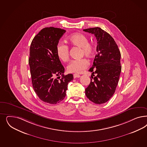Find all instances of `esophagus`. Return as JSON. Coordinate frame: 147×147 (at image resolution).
I'll use <instances>...</instances> for the list:
<instances>
[{
	"mask_svg": "<svg viewBox=\"0 0 147 147\" xmlns=\"http://www.w3.org/2000/svg\"><path fill=\"white\" fill-rule=\"evenodd\" d=\"M80 75H78V74H74V78H79V77H80Z\"/></svg>",
	"mask_w": 147,
	"mask_h": 147,
	"instance_id": "esophagus-1",
	"label": "esophagus"
}]
</instances>
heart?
<instances>
[{"label": "heart", "instance_id": "obj_1", "mask_svg": "<svg viewBox=\"0 0 147 147\" xmlns=\"http://www.w3.org/2000/svg\"><path fill=\"white\" fill-rule=\"evenodd\" d=\"M69 42L73 45L81 47V56L88 57L94 56L95 52V45L88 42V38L85 34L75 33L68 37ZM56 53L58 57L63 62H66L69 58V49L64 43H59L56 46ZM89 64V61L84 58L72 61L67 66V70L70 72L80 74L85 70Z\"/></svg>", "mask_w": 147, "mask_h": 147}]
</instances>
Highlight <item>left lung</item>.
<instances>
[{
  "label": "left lung",
  "mask_w": 147,
  "mask_h": 147,
  "mask_svg": "<svg viewBox=\"0 0 147 147\" xmlns=\"http://www.w3.org/2000/svg\"><path fill=\"white\" fill-rule=\"evenodd\" d=\"M83 31L94 34L97 40V54L89 70L92 76L85 95L94 103L103 104L113 96L118 84L122 69L121 53L114 38L102 28L96 27ZM92 76L95 77L93 78Z\"/></svg>",
  "instance_id": "left-lung-1"
}]
</instances>
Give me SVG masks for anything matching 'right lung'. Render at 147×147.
<instances>
[{
	"label": "right lung",
	"mask_w": 147,
	"mask_h": 147,
	"mask_svg": "<svg viewBox=\"0 0 147 147\" xmlns=\"http://www.w3.org/2000/svg\"><path fill=\"white\" fill-rule=\"evenodd\" d=\"M65 32L61 28H45L30 45L28 63L33 89L40 100L49 104H57L65 98L67 84L74 78L72 74L64 75V67L56 53V46Z\"/></svg>",
	"instance_id": "obj_1"
}]
</instances>
